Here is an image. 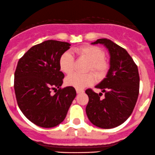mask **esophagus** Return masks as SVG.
Instances as JSON below:
<instances>
[{
    "label": "esophagus",
    "instance_id": "esophagus-1",
    "mask_svg": "<svg viewBox=\"0 0 155 155\" xmlns=\"http://www.w3.org/2000/svg\"><path fill=\"white\" fill-rule=\"evenodd\" d=\"M84 91H83V89H76V92H77V94H80V93H82V92H83Z\"/></svg>",
    "mask_w": 155,
    "mask_h": 155
}]
</instances>
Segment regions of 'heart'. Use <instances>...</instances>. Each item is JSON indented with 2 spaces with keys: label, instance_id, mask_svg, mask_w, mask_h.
<instances>
[{
  "label": "heart",
  "instance_id": "obj_1",
  "mask_svg": "<svg viewBox=\"0 0 155 155\" xmlns=\"http://www.w3.org/2000/svg\"><path fill=\"white\" fill-rule=\"evenodd\" d=\"M74 52L80 58L89 62L86 72H92L99 80L105 77L109 69V63L105 58V53L102 48L94 45H83L74 48ZM74 58L72 53H64L59 59L61 70L66 74H70L74 69ZM94 80V76L91 73L86 74L73 73L66 78L65 83L69 86L82 89L93 84Z\"/></svg>",
  "mask_w": 155,
  "mask_h": 155
}]
</instances>
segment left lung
<instances>
[{"label":"left lung","mask_w":155,"mask_h":155,"mask_svg":"<svg viewBox=\"0 0 155 155\" xmlns=\"http://www.w3.org/2000/svg\"><path fill=\"white\" fill-rule=\"evenodd\" d=\"M92 45L102 44L110 53V69L106 78L97 85L102 93L91 88L86 91L88 102L86 112L95 126L103 129L116 127L124 123L136 104L140 78L138 67L126 50L107 39H99Z\"/></svg>","instance_id":"left-lung-1"}]
</instances>
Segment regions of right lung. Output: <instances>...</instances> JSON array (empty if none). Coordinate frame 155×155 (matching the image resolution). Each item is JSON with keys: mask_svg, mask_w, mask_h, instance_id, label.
Listing matches in <instances>:
<instances>
[{"mask_svg": "<svg viewBox=\"0 0 155 155\" xmlns=\"http://www.w3.org/2000/svg\"><path fill=\"white\" fill-rule=\"evenodd\" d=\"M70 45L45 41L31 48L17 63L14 82L17 105L37 126L50 128L61 123L76 97L74 87L61 88L64 74L60 71L59 59ZM52 90H57L54 95Z\"/></svg>", "mask_w": 155, "mask_h": 155, "instance_id": "1", "label": "right lung"}]
</instances>
